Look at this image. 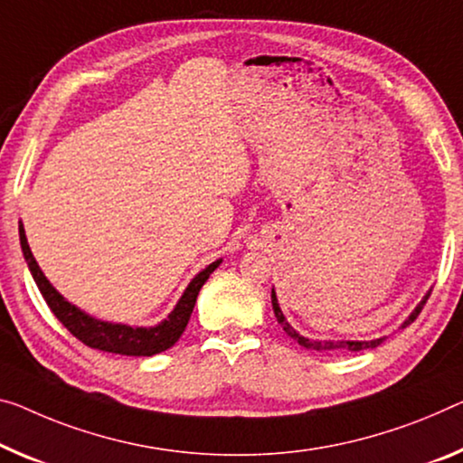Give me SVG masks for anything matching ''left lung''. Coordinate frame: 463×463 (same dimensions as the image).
Returning <instances> with one entry per match:
<instances>
[{
  "label": "left lung",
  "instance_id": "left-lung-1",
  "mask_svg": "<svg viewBox=\"0 0 463 463\" xmlns=\"http://www.w3.org/2000/svg\"><path fill=\"white\" fill-rule=\"evenodd\" d=\"M429 296H430V294H429ZM429 296H426L424 300L416 306V310L411 312L408 321L403 323V326L410 325V323H414V318H416L418 315H420V310L424 308V304H426V300H429ZM271 302H273V312H275L277 321H279V325L283 326V331H286L291 339H296L298 344H300L302 347H306V350H318V352H321V350H344V347H345V350L360 352V350H368V347H376V345L383 344V339H374V341H325V344H323V341H310V339L302 337L300 333H296L294 326H291V325L286 321V317H283L279 304H277L275 291H271Z\"/></svg>",
  "mask_w": 463,
  "mask_h": 463
}]
</instances>
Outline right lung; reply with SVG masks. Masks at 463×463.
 Masks as SVG:
<instances>
[{"mask_svg": "<svg viewBox=\"0 0 463 463\" xmlns=\"http://www.w3.org/2000/svg\"><path fill=\"white\" fill-rule=\"evenodd\" d=\"M18 232H20V244H23V252L28 262V269H31L33 273V279L37 283L39 291L43 294V298H45V302L49 308H52L55 318H58V321L66 326L76 339H80L84 345L92 347V350L122 354V355H155L159 352H165L167 347H172L175 341L182 337L184 329H186L192 310H194L198 291H201V288L204 286V281L209 279V275L219 267V262H222V260H215L213 265H209L204 271L198 273L194 279L190 281V286L186 288V291H184V296L180 298V302H177L174 312L161 325L157 326L111 325V323L97 321V318H90L89 315H84V312L78 310L76 306L63 300L52 283L47 281V277L43 275L37 260H34L31 248H28L23 223H20Z\"/></svg>", "mask_w": 463, "mask_h": 463, "instance_id": "1", "label": "right lung"}]
</instances>
